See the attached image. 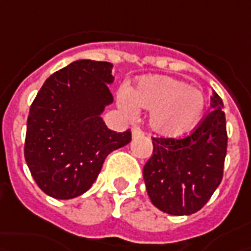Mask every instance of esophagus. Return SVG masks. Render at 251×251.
I'll return each mask as SVG.
<instances>
[{
	"instance_id": "esophagus-1",
	"label": "esophagus",
	"mask_w": 251,
	"mask_h": 251,
	"mask_svg": "<svg viewBox=\"0 0 251 251\" xmlns=\"http://www.w3.org/2000/svg\"><path fill=\"white\" fill-rule=\"evenodd\" d=\"M132 136L133 137H142V136H144V132H143L140 127H133L132 129Z\"/></svg>"
}]
</instances>
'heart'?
<instances>
[{
	"label": "heart",
	"mask_w": 251,
	"mask_h": 251,
	"mask_svg": "<svg viewBox=\"0 0 251 251\" xmlns=\"http://www.w3.org/2000/svg\"><path fill=\"white\" fill-rule=\"evenodd\" d=\"M121 105L129 114L136 108L150 111V126L155 132L176 136L190 130L203 117V91L168 76L144 77L121 94Z\"/></svg>",
	"instance_id": "obj_1"
}]
</instances>
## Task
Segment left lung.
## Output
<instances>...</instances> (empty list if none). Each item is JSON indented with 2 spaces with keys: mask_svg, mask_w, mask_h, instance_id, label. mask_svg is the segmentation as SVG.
I'll return each mask as SVG.
<instances>
[{
  "mask_svg": "<svg viewBox=\"0 0 251 251\" xmlns=\"http://www.w3.org/2000/svg\"><path fill=\"white\" fill-rule=\"evenodd\" d=\"M211 111L185 137H152V155L143 168L151 203L172 215L201 210L224 176L228 134L222 100L212 91Z\"/></svg>",
  "mask_w": 251,
  "mask_h": 251,
  "instance_id": "8db88e82",
  "label": "left lung"
}]
</instances>
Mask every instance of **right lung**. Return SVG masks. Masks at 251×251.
Instances as JSON below:
<instances>
[{"mask_svg": "<svg viewBox=\"0 0 251 251\" xmlns=\"http://www.w3.org/2000/svg\"><path fill=\"white\" fill-rule=\"evenodd\" d=\"M112 64L80 59L52 74L31 102L25 160L40 189L68 200L87 192L105 157L132 140L104 124L101 112L112 102Z\"/></svg>", "mask_w": 251, "mask_h": 251, "instance_id": "obj_1", "label": "right lung"}]
</instances>
